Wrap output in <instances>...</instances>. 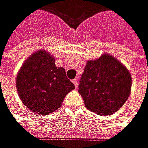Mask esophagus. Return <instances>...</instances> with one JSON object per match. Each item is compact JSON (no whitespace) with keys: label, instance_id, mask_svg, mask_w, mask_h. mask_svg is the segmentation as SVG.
<instances>
[{"label":"esophagus","instance_id":"obj_1","mask_svg":"<svg viewBox=\"0 0 148 148\" xmlns=\"http://www.w3.org/2000/svg\"><path fill=\"white\" fill-rule=\"evenodd\" d=\"M73 83L75 84V88H77V86H78V80H77V79H73Z\"/></svg>","mask_w":148,"mask_h":148}]
</instances>
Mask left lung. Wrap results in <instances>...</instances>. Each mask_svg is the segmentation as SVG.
<instances>
[{"label":"left lung","instance_id":"obj_1","mask_svg":"<svg viewBox=\"0 0 148 148\" xmlns=\"http://www.w3.org/2000/svg\"><path fill=\"white\" fill-rule=\"evenodd\" d=\"M132 78L128 70L112 55L103 54L87 62L78 91L88 109L100 115H110L128 99Z\"/></svg>","mask_w":148,"mask_h":148}]
</instances>
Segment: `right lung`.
Listing matches in <instances>:
<instances>
[{"instance_id": "obj_1", "label": "right lung", "mask_w": 148, "mask_h": 148, "mask_svg": "<svg viewBox=\"0 0 148 148\" xmlns=\"http://www.w3.org/2000/svg\"><path fill=\"white\" fill-rule=\"evenodd\" d=\"M16 88L25 107L38 114H50L60 108L73 85L63 67H57L54 59L44 50L31 55L21 66Z\"/></svg>"}]
</instances>
